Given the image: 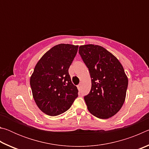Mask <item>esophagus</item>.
Masks as SVG:
<instances>
[{
  "instance_id": "34e87169",
  "label": "esophagus",
  "mask_w": 149,
  "mask_h": 149,
  "mask_svg": "<svg viewBox=\"0 0 149 149\" xmlns=\"http://www.w3.org/2000/svg\"><path fill=\"white\" fill-rule=\"evenodd\" d=\"M81 87V84H79V85H77V89H78V90H79V91H80Z\"/></svg>"
}]
</instances>
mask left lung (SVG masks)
Segmentation results:
<instances>
[{"instance_id": "obj_1", "label": "left lung", "mask_w": 149, "mask_h": 149, "mask_svg": "<svg viewBox=\"0 0 149 149\" xmlns=\"http://www.w3.org/2000/svg\"><path fill=\"white\" fill-rule=\"evenodd\" d=\"M79 54L91 77V89L84 97L88 110L100 119L113 116L125 99L128 79L123 66L114 55L99 45H82Z\"/></svg>"}]
</instances>
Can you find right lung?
I'll use <instances>...</instances> for the list:
<instances>
[{"label": "right lung", "instance_id": "obj_1", "mask_svg": "<svg viewBox=\"0 0 149 149\" xmlns=\"http://www.w3.org/2000/svg\"><path fill=\"white\" fill-rule=\"evenodd\" d=\"M77 49V45H57L35 65L30 85L37 105L47 115L55 116L65 112L78 97L68 72Z\"/></svg>", "mask_w": 149, "mask_h": 149}]
</instances>
